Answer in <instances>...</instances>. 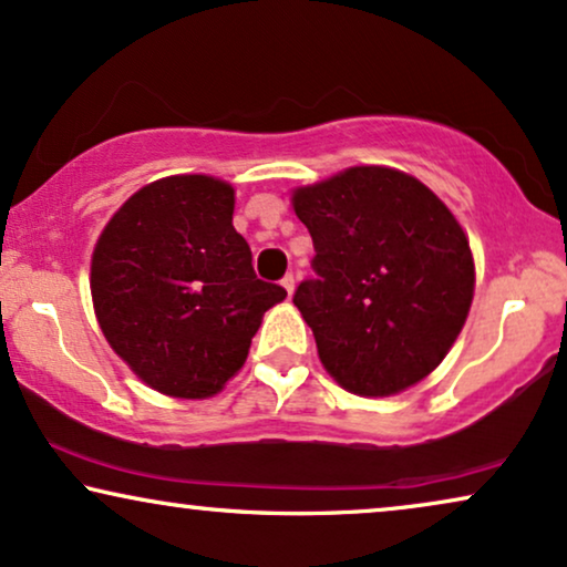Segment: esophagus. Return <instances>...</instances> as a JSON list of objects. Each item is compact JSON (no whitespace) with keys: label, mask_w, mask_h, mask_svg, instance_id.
I'll return each mask as SVG.
<instances>
[{"label":"esophagus","mask_w":567,"mask_h":567,"mask_svg":"<svg viewBox=\"0 0 567 567\" xmlns=\"http://www.w3.org/2000/svg\"><path fill=\"white\" fill-rule=\"evenodd\" d=\"M281 286L286 289V293H289V297H291L293 286H297V278H293V274H286V276L281 278Z\"/></svg>","instance_id":"34e87169"}]
</instances>
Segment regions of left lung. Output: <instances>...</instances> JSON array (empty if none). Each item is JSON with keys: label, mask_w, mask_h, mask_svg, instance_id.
<instances>
[{"label": "left lung", "mask_w": 567, "mask_h": 567, "mask_svg": "<svg viewBox=\"0 0 567 567\" xmlns=\"http://www.w3.org/2000/svg\"><path fill=\"white\" fill-rule=\"evenodd\" d=\"M312 278L293 305L320 362L359 395H391L443 362L474 297V260L453 213L414 176L354 166L293 193Z\"/></svg>", "instance_id": "8db88e82"}]
</instances>
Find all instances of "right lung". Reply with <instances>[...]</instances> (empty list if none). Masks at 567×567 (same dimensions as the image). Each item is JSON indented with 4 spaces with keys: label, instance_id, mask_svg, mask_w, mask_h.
<instances>
[{
    "label": "right lung",
    "instance_id": "right-lung-1",
    "mask_svg": "<svg viewBox=\"0 0 567 567\" xmlns=\"http://www.w3.org/2000/svg\"><path fill=\"white\" fill-rule=\"evenodd\" d=\"M231 216V185L166 176L132 195L93 249L99 326L158 393H218L245 364L262 315L286 297L284 286L255 276Z\"/></svg>",
    "mask_w": 567,
    "mask_h": 567
}]
</instances>
